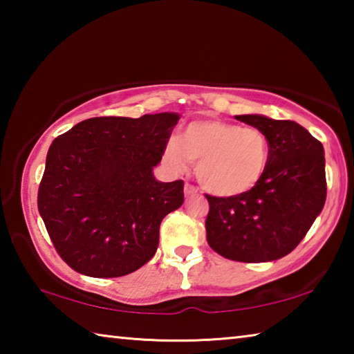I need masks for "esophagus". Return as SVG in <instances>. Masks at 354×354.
Here are the masks:
<instances>
[{"label": "esophagus", "instance_id": "34e87169", "mask_svg": "<svg viewBox=\"0 0 354 354\" xmlns=\"http://www.w3.org/2000/svg\"><path fill=\"white\" fill-rule=\"evenodd\" d=\"M184 194H185V196H194V195L198 194V189H196L195 185H192V184H185L184 185Z\"/></svg>", "mask_w": 354, "mask_h": 354}]
</instances>
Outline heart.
Here are the masks:
<instances>
[{"label": "heart", "mask_w": 354, "mask_h": 354, "mask_svg": "<svg viewBox=\"0 0 354 354\" xmlns=\"http://www.w3.org/2000/svg\"><path fill=\"white\" fill-rule=\"evenodd\" d=\"M270 158L266 134L218 120L187 124L179 139L167 143L165 159L183 171L196 164V178L214 195L236 196L261 181Z\"/></svg>", "instance_id": "1"}]
</instances>
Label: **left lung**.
I'll list each match as a JSON object with an SVG mask.
<instances>
[{
  "label": "left lung",
  "instance_id": "left-lung-1",
  "mask_svg": "<svg viewBox=\"0 0 354 354\" xmlns=\"http://www.w3.org/2000/svg\"><path fill=\"white\" fill-rule=\"evenodd\" d=\"M236 120L266 134L270 158L251 190L236 196L206 195L207 243L231 261H277L303 241L325 206L323 145L290 120L257 113Z\"/></svg>",
  "mask_w": 354,
  "mask_h": 354
}]
</instances>
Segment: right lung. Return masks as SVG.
<instances>
[{"label": "right lung", "mask_w": 354, "mask_h": 354, "mask_svg": "<svg viewBox=\"0 0 354 354\" xmlns=\"http://www.w3.org/2000/svg\"><path fill=\"white\" fill-rule=\"evenodd\" d=\"M178 120L176 112L95 117L53 140L37 206L73 270L117 278L154 256L160 221L184 203V181L153 176Z\"/></svg>", "instance_id": "add662e5"}]
</instances>
